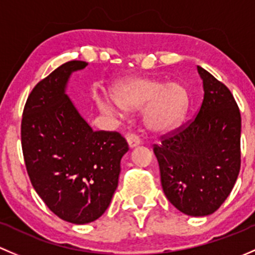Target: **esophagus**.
<instances>
[{"instance_id":"1","label":"esophagus","mask_w":255,"mask_h":255,"mask_svg":"<svg viewBox=\"0 0 255 255\" xmlns=\"http://www.w3.org/2000/svg\"><path fill=\"white\" fill-rule=\"evenodd\" d=\"M127 141H128V145L130 148H133V147L138 146L141 143V140L138 138V136L135 135V133H128Z\"/></svg>"}]
</instances>
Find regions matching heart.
<instances>
[{
  "label": "heart",
  "mask_w": 255,
  "mask_h": 255,
  "mask_svg": "<svg viewBox=\"0 0 255 255\" xmlns=\"http://www.w3.org/2000/svg\"><path fill=\"white\" fill-rule=\"evenodd\" d=\"M112 96L119 108L128 112L143 109V123L154 132H167L177 128L189 108V93L180 82L131 77L118 82ZM97 106L102 112L118 113L108 98H97Z\"/></svg>",
  "instance_id": "1"
}]
</instances>
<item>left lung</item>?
<instances>
[{"label":"left lung","instance_id":"left-lung-1","mask_svg":"<svg viewBox=\"0 0 255 255\" xmlns=\"http://www.w3.org/2000/svg\"><path fill=\"white\" fill-rule=\"evenodd\" d=\"M204 99L188 127L154 146L164 195L188 216L224 204L241 168V113L224 83L198 66Z\"/></svg>","mask_w":255,"mask_h":255}]
</instances>
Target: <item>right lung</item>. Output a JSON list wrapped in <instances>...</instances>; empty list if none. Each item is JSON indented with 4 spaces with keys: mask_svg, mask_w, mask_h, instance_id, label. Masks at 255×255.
I'll return each instance as SVG.
<instances>
[{
    "mask_svg": "<svg viewBox=\"0 0 255 255\" xmlns=\"http://www.w3.org/2000/svg\"><path fill=\"white\" fill-rule=\"evenodd\" d=\"M87 65L69 61L52 71L31 91L22 119L31 185L56 216L75 225L96 221L106 212L128 151L119 132L93 131L67 96L72 73Z\"/></svg>",
    "mask_w": 255,
    "mask_h": 255,
    "instance_id": "add662e5",
    "label": "right lung"
}]
</instances>
